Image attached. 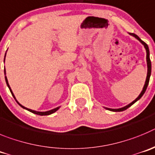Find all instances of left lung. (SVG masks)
Returning a JSON list of instances; mask_svg holds the SVG:
<instances>
[{
  "label": "left lung",
  "instance_id": "obj_1",
  "mask_svg": "<svg viewBox=\"0 0 155 155\" xmlns=\"http://www.w3.org/2000/svg\"><path fill=\"white\" fill-rule=\"evenodd\" d=\"M130 35L132 36H134V37L135 38H137V39L139 41H140V43H141L142 45H143V47L145 48L146 49V52H147V57H146V59H147V78H146V80H145V83H144V86H143V90H142L141 93H140V95H139L138 97H137L136 99H135L134 100L133 102H131L130 104H129L128 105L125 106V107H121V108H119V109H111V108H107V107H104V108H106L107 110H110V111H114V112H120V111H124L125 110H127V108H129L130 106L133 105L134 103H136L137 100H140V98L142 97V96H143V94H144V93H145L146 90H147V86H148V83H149V80H150V74H151V62H150V51H149V48H148V46H147V45L146 44L144 41H142L141 39H140V38L138 37V36L137 35L134 34V33H130Z\"/></svg>",
  "mask_w": 155,
  "mask_h": 155
}]
</instances>
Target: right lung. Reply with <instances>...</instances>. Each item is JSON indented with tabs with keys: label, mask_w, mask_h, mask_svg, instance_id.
I'll list each match as a JSON object with an SVG mask.
<instances>
[{
	"label": "right lung",
	"mask_w": 155,
	"mask_h": 155,
	"mask_svg": "<svg viewBox=\"0 0 155 155\" xmlns=\"http://www.w3.org/2000/svg\"><path fill=\"white\" fill-rule=\"evenodd\" d=\"M5 56H6V53H5V59H4V62H5ZM5 81H6V83H7V85H8V88H9L10 91H11V93H12V96H13V97H14V98L15 99V100H16V102H17V103H18V104L19 105H20L21 107H22V108L25 109V110H28V111H30V112L33 113V114H37V115H40V116H46V115H50V114H53V113L56 112V111L58 110V109L60 108V107H56V108H55V109H52V110H51L45 111V112H40V111H36V110H31V109H28V108H27V107H24V106H22L21 104H19V103H18V100H16V98H15V95H14L13 92H12V89H11V87H10V86H9V83H8V79H7V76H6V71H5Z\"/></svg>",
	"instance_id": "1"
}]
</instances>
